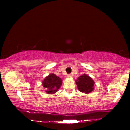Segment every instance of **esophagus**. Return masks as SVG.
I'll use <instances>...</instances> for the list:
<instances>
[{"mask_svg": "<svg viewBox=\"0 0 130 130\" xmlns=\"http://www.w3.org/2000/svg\"><path fill=\"white\" fill-rule=\"evenodd\" d=\"M72 76H73V75H72V74H68V78H72Z\"/></svg>", "mask_w": 130, "mask_h": 130, "instance_id": "34e87169", "label": "esophagus"}]
</instances>
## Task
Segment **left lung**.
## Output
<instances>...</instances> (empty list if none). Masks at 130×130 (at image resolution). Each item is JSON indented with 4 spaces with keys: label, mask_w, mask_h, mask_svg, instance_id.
Listing matches in <instances>:
<instances>
[{
    "label": "left lung",
    "mask_w": 130,
    "mask_h": 130,
    "mask_svg": "<svg viewBox=\"0 0 130 130\" xmlns=\"http://www.w3.org/2000/svg\"><path fill=\"white\" fill-rule=\"evenodd\" d=\"M79 91L85 93H90L94 89V81L86 74H83L76 80Z\"/></svg>",
    "instance_id": "left-lung-1"
}]
</instances>
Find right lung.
Wrapping results in <instances>:
<instances>
[{
    "instance_id": "obj_1",
    "label": "right lung",
    "mask_w": 130,
    "mask_h": 130,
    "mask_svg": "<svg viewBox=\"0 0 130 130\" xmlns=\"http://www.w3.org/2000/svg\"><path fill=\"white\" fill-rule=\"evenodd\" d=\"M43 87L45 88L47 94H54L58 91L62 84V80L56 74L51 73L47 76L42 81Z\"/></svg>"
}]
</instances>
